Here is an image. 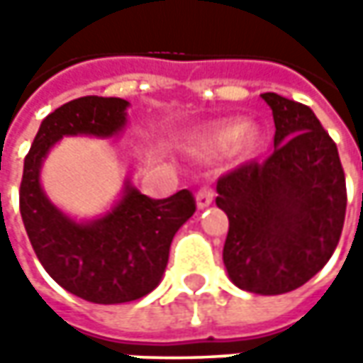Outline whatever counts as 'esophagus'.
Returning a JSON list of instances; mask_svg holds the SVG:
<instances>
[{"label": "esophagus", "mask_w": 363, "mask_h": 363, "mask_svg": "<svg viewBox=\"0 0 363 363\" xmlns=\"http://www.w3.org/2000/svg\"><path fill=\"white\" fill-rule=\"evenodd\" d=\"M212 200H214V191L210 188H202L196 194V206H198V210H206L212 203Z\"/></svg>", "instance_id": "esophagus-1"}]
</instances>
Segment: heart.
<instances>
[{
	"instance_id": "1",
	"label": "heart",
	"mask_w": 363,
	"mask_h": 363,
	"mask_svg": "<svg viewBox=\"0 0 363 363\" xmlns=\"http://www.w3.org/2000/svg\"><path fill=\"white\" fill-rule=\"evenodd\" d=\"M257 141L258 131L252 125L244 127L240 121H228L194 135L189 139V151L200 157H216L234 147L238 151H250L257 145Z\"/></svg>"
}]
</instances>
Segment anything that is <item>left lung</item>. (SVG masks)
Masks as SVG:
<instances>
[{
    "label": "left lung",
    "mask_w": 363,
    "mask_h": 363,
    "mask_svg": "<svg viewBox=\"0 0 363 363\" xmlns=\"http://www.w3.org/2000/svg\"><path fill=\"white\" fill-rule=\"evenodd\" d=\"M274 119V151L218 179L216 206L230 228L224 267L234 285L283 295L305 285L333 255L345 220L337 147L309 106L260 94Z\"/></svg>",
    "instance_id": "8db88e82"
}]
</instances>
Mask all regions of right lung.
<instances>
[{
    "label": "right lung",
    "instance_id": "add662e5",
    "mask_svg": "<svg viewBox=\"0 0 363 363\" xmlns=\"http://www.w3.org/2000/svg\"><path fill=\"white\" fill-rule=\"evenodd\" d=\"M127 108L129 101L105 96L66 103L42 121L23 161L20 212L35 257L62 289L99 305L141 299L160 285L175 232L196 212L188 189L153 200L129 177L119 200L92 220H77L50 202L40 179L50 149L62 137L121 135Z\"/></svg>",
    "mask_w": 363,
    "mask_h": 363
}]
</instances>
